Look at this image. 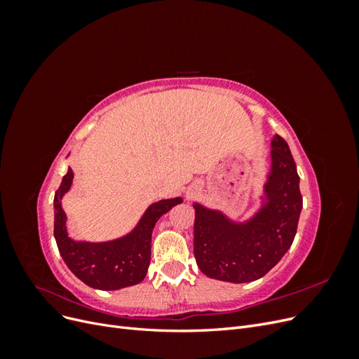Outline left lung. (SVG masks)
<instances>
[{"instance_id": "8db88e82", "label": "left lung", "mask_w": 359, "mask_h": 359, "mask_svg": "<svg viewBox=\"0 0 359 359\" xmlns=\"http://www.w3.org/2000/svg\"><path fill=\"white\" fill-rule=\"evenodd\" d=\"M273 169L265 191L268 203L244 224L222 212L194 205V257L205 276L231 283L264 277L290 248L297 233L302 196L299 177L286 140H273Z\"/></svg>"}]
</instances>
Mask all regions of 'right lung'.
Here are the masks:
<instances>
[{"mask_svg":"<svg viewBox=\"0 0 359 359\" xmlns=\"http://www.w3.org/2000/svg\"><path fill=\"white\" fill-rule=\"evenodd\" d=\"M72 180L73 170L69 168L53 199V235L64 262L76 277L94 289L116 290L140 283L149 266L154 226L163 214L181 203L182 199L175 198L151 205L136 229L121 240L100 244L76 243L67 236L66 212L61 206L62 194L70 189Z\"/></svg>","mask_w":359,"mask_h":359,"instance_id":"obj_1","label":"right lung"}]
</instances>
